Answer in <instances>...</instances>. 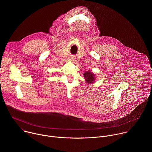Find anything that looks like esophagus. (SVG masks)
<instances>
[{
	"label": "esophagus",
	"instance_id": "esophagus-1",
	"mask_svg": "<svg viewBox=\"0 0 152 152\" xmlns=\"http://www.w3.org/2000/svg\"><path fill=\"white\" fill-rule=\"evenodd\" d=\"M70 60H71V61H74V59H73V58H71V59H70Z\"/></svg>",
	"mask_w": 152,
	"mask_h": 152
}]
</instances>
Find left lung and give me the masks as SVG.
<instances>
[{
	"mask_svg": "<svg viewBox=\"0 0 152 152\" xmlns=\"http://www.w3.org/2000/svg\"><path fill=\"white\" fill-rule=\"evenodd\" d=\"M83 77L85 80V82L88 84H91L94 82L96 79L95 75L93 72L91 71H86L83 73Z\"/></svg>",
	"mask_w": 152,
	"mask_h": 152,
	"instance_id": "left-lung-1",
	"label": "left lung"
}]
</instances>
